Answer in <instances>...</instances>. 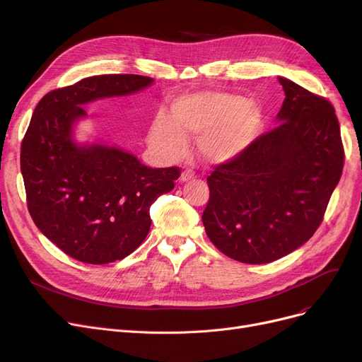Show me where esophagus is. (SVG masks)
Segmentation results:
<instances>
[{"instance_id":"34e87169","label":"esophagus","mask_w":362,"mask_h":362,"mask_svg":"<svg viewBox=\"0 0 362 362\" xmlns=\"http://www.w3.org/2000/svg\"><path fill=\"white\" fill-rule=\"evenodd\" d=\"M195 179V175L192 173V171H189V170H185L183 173L180 175V180L182 182H189V180H194Z\"/></svg>"}]
</instances>
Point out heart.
<instances>
[{
    "mask_svg": "<svg viewBox=\"0 0 362 362\" xmlns=\"http://www.w3.org/2000/svg\"><path fill=\"white\" fill-rule=\"evenodd\" d=\"M171 111L173 122L160 116L149 132L151 144L170 157L185 151V135H201L198 148L205 160L229 161L252 145L262 126L259 105L232 93L186 95L173 103Z\"/></svg>",
    "mask_w": 362,
    "mask_h": 362,
    "instance_id": "obj_1",
    "label": "heart"
}]
</instances>
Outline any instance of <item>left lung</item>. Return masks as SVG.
Here are the masks:
<instances>
[{"instance_id":"left-lung-1","label":"left lung","mask_w":362,"mask_h":362,"mask_svg":"<svg viewBox=\"0 0 362 362\" xmlns=\"http://www.w3.org/2000/svg\"><path fill=\"white\" fill-rule=\"evenodd\" d=\"M279 82L286 95L280 124L206 177V236L224 255L245 264L276 261L305 243L344 170L330 101L286 78Z\"/></svg>"}]
</instances>
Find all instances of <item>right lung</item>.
Segmentation results:
<instances>
[{
  "mask_svg": "<svg viewBox=\"0 0 362 362\" xmlns=\"http://www.w3.org/2000/svg\"><path fill=\"white\" fill-rule=\"evenodd\" d=\"M152 82L139 74L92 76L48 92L32 114L21 149L28 210L37 229L81 262L108 264L135 251L149 232V206L180 176L179 167L151 168L116 146L73 141L85 104Z\"/></svg>",
  "mask_w": 362,
  "mask_h": 362,
  "instance_id": "1",
  "label": "right lung"
}]
</instances>
